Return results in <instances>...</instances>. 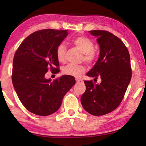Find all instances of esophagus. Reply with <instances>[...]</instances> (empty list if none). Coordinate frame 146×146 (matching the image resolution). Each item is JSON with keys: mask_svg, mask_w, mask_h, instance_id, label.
I'll use <instances>...</instances> for the list:
<instances>
[{"mask_svg": "<svg viewBox=\"0 0 146 146\" xmlns=\"http://www.w3.org/2000/svg\"><path fill=\"white\" fill-rule=\"evenodd\" d=\"M76 82L77 83H80V82H82V81L80 80H78V79H76Z\"/></svg>", "mask_w": 146, "mask_h": 146, "instance_id": "esophagus-1", "label": "esophagus"}]
</instances>
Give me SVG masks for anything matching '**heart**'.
Masks as SVG:
<instances>
[{
    "instance_id": "1",
    "label": "heart",
    "mask_w": 146,
    "mask_h": 146,
    "mask_svg": "<svg viewBox=\"0 0 146 146\" xmlns=\"http://www.w3.org/2000/svg\"><path fill=\"white\" fill-rule=\"evenodd\" d=\"M71 43L82 52V60L84 61L88 64L92 65L94 63L98 54L95 51L94 44L89 38L84 36H78L71 40ZM56 56L57 60L61 63L66 61V46L64 43H60L56 48ZM86 67L84 64H68L62 68L64 74L78 77L82 74L85 72Z\"/></svg>"
}]
</instances>
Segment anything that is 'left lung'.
<instances>
[{
  "label": "left lung",
  "mask_w": 146,
  "mask_h": 146,
  "mask_svg": "<svg viewBox=\"0 0 146 146\" xmlns=\"http://www.w3.org/2000/svg\"><path fill=\"white\" fill-rule=\"evenodd\" d=\"M100 48L99 58L88 76L100 78L99 84L85 80L81 97L84 109L94 115H103L116 109L124 97L131 78L130 56L122 41L106 31H91Z\"/></svg>",
  "instance_id": "left-lung-1"
}]
</instances>
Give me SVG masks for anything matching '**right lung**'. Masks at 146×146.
<instances>
[{
  "label": "right lung",
  "instance_id": "obj_1",
  "mask_svg": "<svg viewBox=\"0 0 146 146\" xmlns=\"http://www.w3.org/2000/svg\"><path fill=\"white\" fill-rule=\"evenodd\" d=\"M68 35L64 30L36 31L21 44L14 56L12 81L18 97L31 112L46 116L56 111L64 95L75 84L74 78L64 75L45 78L50 70L59 72L56 48Z\"/></svg>",
  "mask_w": 146,
  "mask_h": 146
}]
</instances>
